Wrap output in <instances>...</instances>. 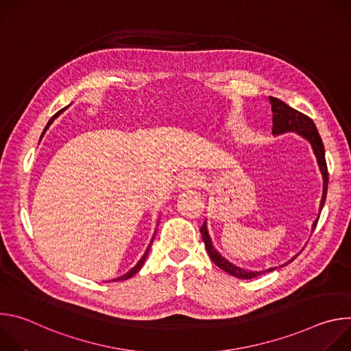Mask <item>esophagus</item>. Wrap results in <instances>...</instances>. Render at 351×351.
<instances>
[{"label": "esophagus", "instance_id": "esophagus-1", "mask_svg": "<svg viewBox=\"0 0 351 351\" xmlns=\"http://www.w3.org/2000/svg\"><path fill=\"white\" fill-rule=\"evenodd\" d=\"M199 184V178L194 173H184L180 178L179 186L183 189H190V187H197Z\"/></svg>", "mask_w": 351, "mask_h": 351}]
</instances>
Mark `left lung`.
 <instances>
[{"instance_id":"8db88e82","label":"left lung","mask_w":351,"mask_h":351,"mask_svg":"<svg viewBox=\"0 0 351 351\" xmlns=\"http://www.w3.org/2000/svg\"><path fill=\"white\" fill-rule=\"evenodd\" d=\"M269 101H271V108H272V112H274V118H272V122H274V126H272V133L274 134H280V133H285V132H297L298 134H302L303 137H306L311 145H313V149L315 153V157H317V161H318V165H319V169L322 172V178H324V193H322V199H321V207H319V211H322V207L325 204V199H326V191H328V167H326V160H325V148H324V143H322V138L318 133V129L315 126V123L313 122V119L310 117H307L306 114L300 112L291 107H289L286 103H283L282 99L276 98V97H269ZM318 219L319 217L317 218V221L314 222L313 225V230L315 229L317 223H318ZM199 232H202V236H203V240H204V244H206V248L208 252V256L210 258L213 260V263L215 265H218L221 269H223L225 272L230 274L232 276H236V278H240V279H253V278H257L265 272H271L276 268H269L267 271H261V272H252V271H245V269H241L233 264H230L228 260H225L217 250L214 248L213 243H211V239H210V234H208V230H207V223L204 222L203 226L199 228ZM298 256V254H297ZM295 256V257H297ZM293 257L290 260V263L295 258ZM289 263H286L285 265H287ZM283 267V265H282Z\"/></svg>"}]
</instances>
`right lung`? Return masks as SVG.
<instances>
[{
    "mask_svg": "<svg viewBox=\"0 0 351 351\" xmlns=\"http://www.w3.org/2000/svg\"><path fill=\"white\" fill-rule=\"evenodd\" d=\"M64 110H65V108H64ZM64 110L58 111V112H57V114H56V115H54V117H53L51 119H49V121H48V123H47V126H45L44 132L47 130V128H48L49 125H51V123H53V121H54V119H56V118H57V117H58V115H60V114H61V112H62ZM44 132H43V134H44ZM152 241H153V240H152ZM149 245H152V243H149ZM149 245H148V248L145 250V253H144V256L141 257V260H140V261L137 263V265H136L134 268H132V269H130V271H129L128 274H125L123 276H119V278H117V279H114V280H126V279L132 278V276H133V275H134V274H136V272H137V271H138V269H140V268L143 267V264H144V261H145V258H147V256H148V252H149Z\"/></svg>",
    "mask_w": 351,
    "mask_h": 351,
    "instance_id": "add662e5",
    "label": "right lung"
}]
</instances>
